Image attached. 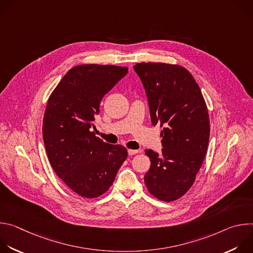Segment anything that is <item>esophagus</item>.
Returning <instances> with one entry per match:
<instances>
[{"instance_id": "1", "label": "esophagus", "mask_w": 253, "mask_h": 253, "mask_svg": "<svg viewBox=\"0 0 253 253\" xmlns=\"http://www.w3.org/2000/svg\"><path fill=\"white\" fill-rule=\"evenodd\" d=\"M139 151L138 150H133V149H128V154L129 155H134V154H137Z\"/></svg>"}]
</instances>
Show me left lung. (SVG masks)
Listing matches in <instances>:
<instances>
[{
    "instance_id": "left-lung-1",
    "label": "left lung",
    "mask_w": 253,
    "mask_h": 253,
    "mask_svg": "<svg viewBox=\"0 0 253 253\" xmlns=\"http://www.w3.org/2000/svg\"><path fill=\"white\" fill-rule=\"evenodd\" d=\"M134 70L145 88L152 124L163 127L162 154L145 150L151 165L144 182L157 199L174 201L193 185L206 155L207 106L195 79L182 66L142 62Z\"/></svg>"
}]
</instances>
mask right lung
I'll return each instance as SVG.
<instances>
[{"instance_id":"1","label":"right lung","mask_w":253,"mask_h":253,"mask_svg":"<svg viewBox=\"0 0 253 253\" xmlns=\"http://www.w3.org/2000/svg\"><path fill=\"white\" fill-rule=\"evenodd\" d=\"M127 67L84 64L70 69L48 99L43 119L46 152L56 174L79 196L96 198L113 184L127 149L95 136L100 103Z\"/></svg>"}]
</instances>
